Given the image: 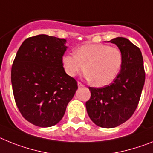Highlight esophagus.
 Here are the masks:
<instances>
[{
  "instance_id": "esophagus-1",
  "label": "esophagus",
  "mask_w": 153,
  "mask_h": 153,
  "mask_svg": "<svg viewBox=\"0 0 153 153\" xmlns=\"http://www.w3.org/2000/svg\"><path fill=\"white\" fill-rule=\"evenodd\" d=\"M78 86H79V87H83V86H84V85H83L82 82H78Z\"/></svg>"
}]
</instances>
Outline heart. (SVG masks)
Masks as SVG:
<instances>
[{
	"label": "heart",
	"mask_w": 153,
	"mask_h": 153,
	"mask_svg": "<svg viewBox=\"0 0 153 153\" xmlns=\"http://www.w3.org/2000/svg\"><path fill=\"white\" fill-rule=\"evenodd\" d=\"M123 62V54L117 47L102 43L82 46L75 54H66L62 58L65 72L74 77L84 72L96 86L110 84L117 76Z\"/></svg>",
	"instance_id": "b5f03b06"
}]
</instances>
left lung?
Segmentation results:
<instances>
[{
  "label": "left lung",
  "mask_w": 153,
  "mask_h": 153,
  "mask_svg": "<svg viewBox=\"0 0 153 153\" xmlns=\"http://www.w3.org/2000/svg\"><path fill=\"white\" fill-rule=\"evenodd\" d=\"M123 54L120 73L109 85L89 87L90 99L85 102L87 113L99 127L112 128L123 124L135 111L146 79L142 52L124 37L110 41Z\"/></svg>",
  "instance_id": "8db88e82"
}]
</instances>
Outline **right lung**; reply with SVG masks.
Here are the masks:
<instances>
[{
  "instance_id": "add662e5",
  "label": "right lung",
  "mask_w": 153,
  "mask_h": 153,
  "mask_svg": "<svg viewBox=\"0 0 153 153\" xmlns=\"http://www.w3.org/2000/svg\"><path fill=\"white\" fill-rule=\"evenodd\" d=\"M66 42L44 34L29 37L14 60L11 84L15 102L23 117L36 126L57 124L78 88L75 79L63 67Z\"/></svg>"
}]
</instances>
